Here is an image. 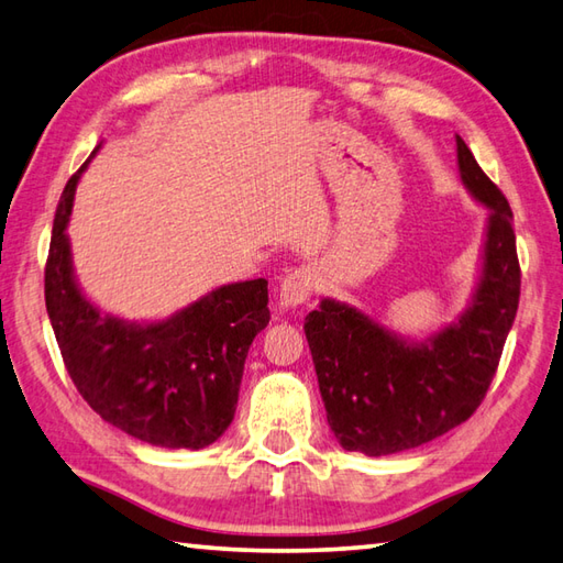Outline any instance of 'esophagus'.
<instances>
[{
  "label": "esophagus",
  "mask_w": 563,
  "mask_h": 563,
  "mask_svg": "<svg viewBox=\"0 0 563 563\" xmlns=\"http://www.w3.org/2000/svg\"><path fill=\"white\" fill-rule=\"evenodd\" d=\"M313 289H316L313 269L311 267H296L294 272L286 274L284 282L279 284V291H277L279 308L289 311V308L303 306L308 298H311Z\"/></svg>",
  "instance_id": "obj_1"
}]
</instances>
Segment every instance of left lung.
<instances>
[{
  "label": "left lung",
  "instance_id": "8db88e82",
  "mask_svg": "<svg viewBox=\"0 0 563 563\" xmlns=\"http://www.w3.org/2000/svg\"><path fill=\"white\" fill-rule=\"evenodd\" d=\"M456 165L464 189L488 209L464 313L426 340L398 335L335 298L306 316L328 426L347 452L386 456L440 438L474 416L498 369L520 301L512 211L459 135Z\"/></svg>",
  "mask_w": 563,
  "mask_h": 563
}]
</instances>
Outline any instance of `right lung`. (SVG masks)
<instances>
[{
  "label": "right lung",
  "instance_id": "obj_1",
  "mask_svg": "<svg viewBox=\"0 0 563 563\" xmlns=\"http://www.w3.org/2000/svg\"><path fill=\"white\" fill-rule=\"evenodd\" d=\"M87 165L57 203L45 262V308L67 374L91 410L131 438L203 450L233 422L247 350L269 323L267 279L223 284L151 323L104 313L79 289L65 233Z\"/></svg>",
  "mask_w": 563,
  "mask_h": 563
}]
</instances>
